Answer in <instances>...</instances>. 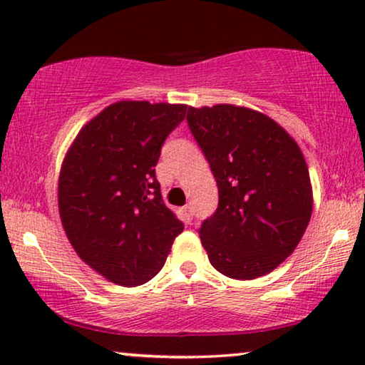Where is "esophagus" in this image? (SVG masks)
<instances>
[{
  "label": "esophagus",
  "instance_id": "obj_1",
  "mask_svg": "<svg viewBox=\"0 0 365 365\" xmlns=\"http://www.w3.org/2000/svg\"><path fill=\"white\" fill-rule=\"evenodd\" d=\"M181 212H182V216L187 219V221H191V219H192V207L191 206H184L181 209Z\"/></svg>",
  "mask_w": 365,
  "mask_h": 365
}]
</instances>
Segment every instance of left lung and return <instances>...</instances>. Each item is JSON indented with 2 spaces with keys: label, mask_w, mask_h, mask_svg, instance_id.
<instances>
[{
  "label": "left lung",
  "mask_w": 365,
  "mask_h": 365,
  "mask_svg": "<svg viewBox=\"0 0 365 365\" xmlns=\"http://www.w3.org/2000/svg\"><path fill=\"white\" fill-rule=\"evenodd\" d=\"M209 161L219 206L199 236L224 276H266L294 252L312 214L307 163L294 138L266 114L234 104L187 109Z\"/></svg>",
  "instance_id": "obj_1"
}]
</instances>
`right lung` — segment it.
Listing matches in <instances>:
<instances>
[{
  "mask_svg": "<svg viewBox=\"0 0 365 365\" xmlns=\"http://www.w3.org/2000/svg\"><path fill=\"white\" fill-rule=\"evenodd\" d=\"M186 104L118 101L88 121L63 159L58 207L79 257L134 287L161 271L182 222L163 201L154 166Z\"/></svg>",
  "mask_w": 365,
  "mask_h": 365,
  "instance_id": "1",
  "label": "right lung"
}]
</instances>
